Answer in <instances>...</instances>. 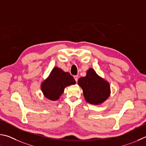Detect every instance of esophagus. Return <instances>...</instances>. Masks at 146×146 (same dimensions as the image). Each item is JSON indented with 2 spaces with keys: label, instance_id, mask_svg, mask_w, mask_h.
Wrapping results in <instances>:
<instances>
[{
  "label": "esophagus",
  "instance_id": "obj_1",
  "mask_svg": "<svg viewBox=\"0 0 146 146\" xmlns=\"http://www.w3.org/2000/svg\"><path fill=\"white\" fill-rule=\"evenodd\" d=\"M74 78L75 79V81L76 82H78V76H74Z\"/></svg>",
  "mask_w": 146,
  "mask_h": 146
}]
</instances>
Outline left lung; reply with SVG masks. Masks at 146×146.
I'll return each mask as SVG.
<instances>
[{
    "label": "left lung",
    "instance_id": "obj_1",
    "mask_svg": "<svg viewBox=\"0 0 146 146\" xmlns=\"http://www.w3.org/2000/svg\"><path fill=\"white\" fill-rule=\"evenodd\" d=\"M78 85L82 88L86 102L94 105L103 103L110 95L109 83L97 74L93 68L88 69L85 77L79 79Z\"/></svg>",
    "mask_w": 146,
    "mask_h": 146
}]
</instances>
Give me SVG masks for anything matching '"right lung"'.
Segmentation results:
<instances>
[{
  "label": "right lung",
  "instance_id": "right-lung-1",
  "mask_svg": "<svg viewBox=\"0 0 146 146\" xmlns=\"http://www.w3.org/2000/svg\"><path fill=\"white\" fill-rule=\"evenodd\" d=\"M74 84L76 81L72 76L56 66L41 84V90L46 98L56 101L63 93L65 87Z\"/></svg>",
  "mask_w": 146,
  "mask_h": 146
}]
</instances>
